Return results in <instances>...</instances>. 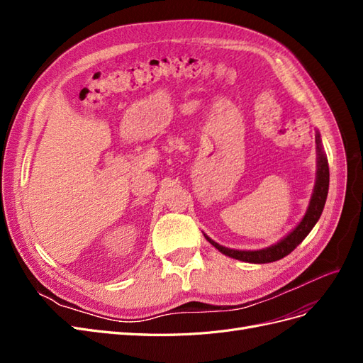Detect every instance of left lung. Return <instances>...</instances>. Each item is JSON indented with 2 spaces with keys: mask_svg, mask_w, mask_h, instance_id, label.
Wrapping results in <instances>:
<instances>
[{
  "mask_svg": "<svg viewBox=\"0 0 363 363\" xmlns=\"http://www.w3.org/2000/svg\"><path fill=\"white\" fill-rule=\"evenodd\" d=\"M315 142H316V180L313 186V192L311 196L309 206H307V211L304 216L301 218V221L296 224L291 232L281 238L279 242L272 244L269 247L260 248V250H233V248H227L219 245L215 242L213 239L204 235V238L211 242L216 250H219L223 255L233 257L236 260H242L248 263H271L283 259L284 256H288L291 251H294L296 247H298L304 238L311 233V230L315 227V224L320 219L323 208L327 200V194H328V180H330V174H328V162L327 156L323 148V142H321V135L320 131L316 130L315 135Z\"/></svg>",
  "mask_w": 363,
  "mask_h": 363,
  "instance_id": "1",
  "label": "left lung"
}]
</instances>
